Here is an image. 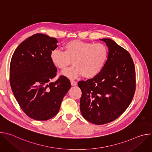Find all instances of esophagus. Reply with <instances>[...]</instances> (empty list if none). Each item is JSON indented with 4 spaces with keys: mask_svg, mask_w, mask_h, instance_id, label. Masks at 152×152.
<instances>
[{
    "mask_svg": "<svg viewBox=\"0 0 152 152\" xmlns=\"http://www.w3.org/2000/svg\"><path fill=\"white\" fill-rule=\"evenodd\" d=\"M70 82H71V85H72V86H75V85H77V82L75 81V80H72L70 81Z\"/></svg>",
    "mask_w": 152,
    "mask_h": 152,
    "instance_id": "34e87169",
    "label": "esophagus"
}]
</instances>
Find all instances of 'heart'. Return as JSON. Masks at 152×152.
<instances>
[{
  "label": "heart",
  "mask_w": 152,
  "mask_h": 152,
  "mask_svg": "<svg viewBox=\"0 0 152 152\" xmlns=\"http://www.w3.org/2000/svg\"><path fill=\"white\" fill-rule=\"evenodd\" d=\"M107 56V48L102 43L79 40L68 41L64 46V51L56 49L50 55L52 64L61 70L73 61L74 66L62 72V75L70 79H76L81 75L86 78L96 76L103 69Z\"/></svg>",
  "instance_id": "obj_1"
}]
</instances>
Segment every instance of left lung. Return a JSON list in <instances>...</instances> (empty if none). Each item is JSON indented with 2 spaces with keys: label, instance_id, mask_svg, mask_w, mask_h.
I'll use <instances>...</instances> for the list:
<instances>
[{
  "label": "left lung",
  "instance_id": "obj_1",
  "mask_svg": "<svg viewBox=\"0 0 152 152\" xmlns=\"http://www.w3.org/2000/svg\"><path fill=\"white\" fill-rule=\"evenodd\" d=\"M108 48L102 70L93 79L81 80L80 110L84 118L95 124L110 123L132 102L135 91V69L129 53L110 38L100 39Z\"/></svg>",
  "mask_w": 152,
  "mask_h": 152
}]
</instances>
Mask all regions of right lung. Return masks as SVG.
Here are the masks:
<instances>
[{"instance_id":"add662e5","label":"right lung","mask_w":152,"mask_h":152,"mask_svg":"<svg viewBox=\"0 0 152 152\" xmlns=\"http://www.w3.org/2000/svg\"><path fill=\"white\" fill-rule=\"evenodd\" d=\"M58 42L45 34H34L21 43L11 58L12 93L24 113L36 120H48L56 115L71 87L70 80L64 76L51 82L57 69L50 55L58 47Z\"/></svg>"}]
</instances>
